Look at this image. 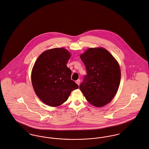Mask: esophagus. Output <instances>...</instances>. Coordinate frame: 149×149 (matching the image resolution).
Listing matches in <instances>:
<instances>
[{"instance_id":"obj_1","label":"esophagus","mask_w":149,"mask_h":149,"mask_svg":"<svg viewBox=\"0 0 149 149\" xmlns=\"http://www.w3.org/2000/svg\"><path fill=\"white\" fill-rule=\"evenodd\" d=\"M76 84H77L78 85H80V80H77V81H76Z\"/></svg>"}]
</instances>
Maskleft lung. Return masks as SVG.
<instances>
[{
	"instance_id": "left-lung-1",
	"label": "left lung",
	"mask_w": 149,
	"mask_h": 149,
	"mask_svg": "<svg viewBox=\"0 0 149 149\" xmlns=\"http://www.w3.org/2000/svg\"><path fill=\"white\" fill-rule=\"evenodd\" d=\"M87 75L80 86L86 100L95 107L107 105L116 95L121 80L117 60L102 47L89 48L80 54Z\"/></svg>"
}]
</instances>
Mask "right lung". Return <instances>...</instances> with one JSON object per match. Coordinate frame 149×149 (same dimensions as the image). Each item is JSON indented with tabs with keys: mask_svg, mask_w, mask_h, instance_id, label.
Wrapping results in <instances>:
<instances>
[{
	"mask_svg": "<svg viewBox=\"0 0 149 149\" xmlns=\"http://www.w3.org/2000/svg\"><path fill=\"white\" fill-rule=\"evenodd\" d=\"M71 54L64 48L43 52L36 60L31 72L33 90L47 105L56 107L67 100L72 91L79 88L71 80V70L67 64Z\"/></svg>",
	"mask_w": 149,
	"mask_h": 149,
	"instance_id": "obj_1",
	"label": "right lung"
}]
</instances>
